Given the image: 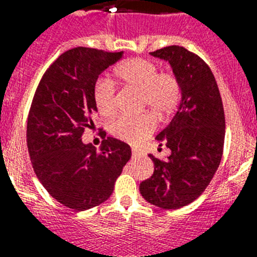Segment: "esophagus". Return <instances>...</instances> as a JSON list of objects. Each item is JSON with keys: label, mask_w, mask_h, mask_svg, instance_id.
I'll return each instance as SVG.
<instances>
[{"label": "esophagus", "mask_w": 257, "mask_h": 257, "mask_svg": "<svg viewBox=\"0 0 257 257\" xmlns=\"http://www.w3.org/2000/svg\"><path fill=\"white\" fill-rule=\"evenodd\" d=\"M133 156H140V152H139V149L133 148Z\"/></svg>", "instance_id": "1"}]
</instances>
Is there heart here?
Here are the masks:
<instances>
[{"label":"heart","instance_id":"heart-1","mask_svg":"<svg viewBox=\"0 0 257 257\" xmlns=\"http://www.w3.org/2000/svg\"><path fill=\"white\" fill-rule=\"evenodd\" d=\"M158 65L148 59L126 60L115 69L117 77L126 87L139 92L140 108H149L158 117L174 112L181 99L180 81L174 73H158ZM94 100L97 110L104 117L115 113V90L109 79H101L95 87ZM156 122L151 114L119 117L112 122L109 131L114 138L127 144H138L154 131Z\"/></svg>","mask_w":257,"mask_h":257}]
</instances>
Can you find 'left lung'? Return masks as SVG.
I'll list each match as a JSON object with an SVG mask.
<instances>
[{
    "mask_svg": "<svg viewBox=\"0 0 257 257\" xmlns=\"http://www.w3.org/2000/svg\"><path fill=\"white\" fill-rule=\"evenodd\" d=\"M151 55L169 61L180 81L181 99L156 138L171 154L166 161L149 154L154 172L140 184V193L157 207L176 210L198 198L212 180L221 161L225 115L215 77L198 55L176 45Z\"/></svg>",
    "mask_w": 257,
    "mask_h": 257,
    "instance_id": "1",
    "label": "left lung"
}]
</instances>
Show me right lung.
<instances>
[{
	"label": "right lung",
	"mask_w": 257,
	"mask_h": 257,
	"mask_svg": "<svg viewBox=\"0 0 257 257\" xmlns=\"http://www.w3.org/2000/svg\"><path fill=\"white\" fill-rule=\"evenodd\" d=\"M121 52L76 47L61 54L36 90L27 124V145L38 180L65 207L85 211L112 196L131 148L106 138L96 152L82 142L97 113L95 85Z\"/></svg>",
	"instance_id": "add662e5"
}]
</instances>
